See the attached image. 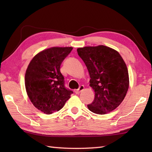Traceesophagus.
Wrapping results in <instances>:
<instances>
[{
	"label": "esophagus",
	"mask_w": 152,
	"mask_h": 152,
	"mask_svg": "<svg viewBox=\"0 0 152 152\" xmlns=\"http://www.w3.org/2000/svg\"><path fill=\"white\" fill-rule=\"evenodd\" d=\"M83 89H84V86H80L78 89L74 90V92H75L76 94H78V93H80V92H82Z\"/></svg>",
	"instance_id": "1"
}]
</instances>
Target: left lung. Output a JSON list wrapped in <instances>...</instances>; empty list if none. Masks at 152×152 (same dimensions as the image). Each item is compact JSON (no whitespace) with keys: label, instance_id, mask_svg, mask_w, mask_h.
Instances as JSON below:
<instances>
[{"label":"left lung","instance_id":"8db88e82","mask_svg":"<svg viewBox=\"0 0 152 152\" xmlns=\"http://www.w3.org/2000/svg\"><path fill=\"white\" fill-rule=\"evenodd\" d=\"M90 76L95 99L88 105L90 111L105 114L121 104L129 88L126 64L117 51L105 46L83 47L77 50Z\"/></svg>","mask_w":152,"mask_h":152}]
</instances>
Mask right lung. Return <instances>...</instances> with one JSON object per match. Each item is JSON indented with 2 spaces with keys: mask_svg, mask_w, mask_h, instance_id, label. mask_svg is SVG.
I'll list each match as a JSON object with an SVG mask.
<instances>
[{
  "mask_svg": "<svg viewBox=\"0 0 152 152\" xmlns=\"http://www.w3.org/2000/svg\"><path fill=\"white\" fill-rule=\"evenodd\" d=\"M72 47H53L36 55L27 67L25 77L28 98L37 109L51 114L62 108L73 91L64 86L60 71Z\"/></svg>",
  "mask_w": 152,
  "mask_h": 152,
  "instance_id": "right-lung-1",
  "label": "right lung"
}]
</instances>
